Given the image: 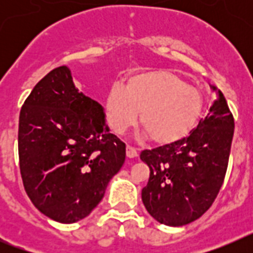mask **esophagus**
I'll return each instance as SVG.
<instances>
[{
    "mask_svg": "<svg viewBox=\"0 0 253 253\" xmlns=\"http://www.w3.org/2000/svg\"><path fill=\"white\" fill-rule=\"evenodd\" d=\"M137 156H138V149L134 148V147L130 146V144H128V146H126V157L134 158V157H137Z\"/></svg>",
    "mask_w": 253,
    "mask_h": 253,
    "instance_id": "esophagus-1",
    "label": "esophagus"
}]
</instances>
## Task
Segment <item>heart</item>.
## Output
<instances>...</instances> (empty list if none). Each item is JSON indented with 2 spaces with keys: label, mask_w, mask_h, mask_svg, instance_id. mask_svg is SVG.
<instances>
[{
  "label": "heart",
  "mask_w": 253,
  "mask_h": 253,
  "mask_svg": "<svg viewBox=\"0 0 253 253\" xmlns=\"http://www.w3.org/2000/svg\"><path fill=\"white\" fill-rule=\"evenodd\" d=\"M202 92L176 73L148 71L131 76L125 88L114 84L105 100V115L111 130L124 133L140 113L142 126L152 142L171 144L195 128L203 113Z\"/></svg>",
  "instance_id": "b5f03b06"
}]
</instances>
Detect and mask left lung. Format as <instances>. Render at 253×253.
I'll return each instance as SVG.
<instances>
[{"label":"left lung","mask_w":253,"mask_h":253,"mask_svg":"<svg viewBox=\"0 0 253 253\" xmlns=\"http://www.w3.org/2000/svg\"><path fill=\"white\" fill-rule=\"evenodd\" d=\"M215 90V87H213ZM187 137L140 152L149 180L142 202L157 222L172 227L194 222L211 207L227 172L234 119L224 96Z\"/></svg>","instance_id":"1"}]
</instances>
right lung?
<instances>
[{
  "label": "right lung",
  "instance_id": "1",
  "mask_svg": "<svg viewBox=\"0 0 253 253\" xmlns=\"http://www.w3.org/2000/svg\"><path fill=\"white\" fill-rule=\"evenodd\" d=\"M20 173L44 215L81 220L104 198L125 161V143L110 133L104 109L57 67L35 84L20 110Z\"/></svg>",
  "mask_w": 253,
  "mask_h": 253
}]
</instances>
